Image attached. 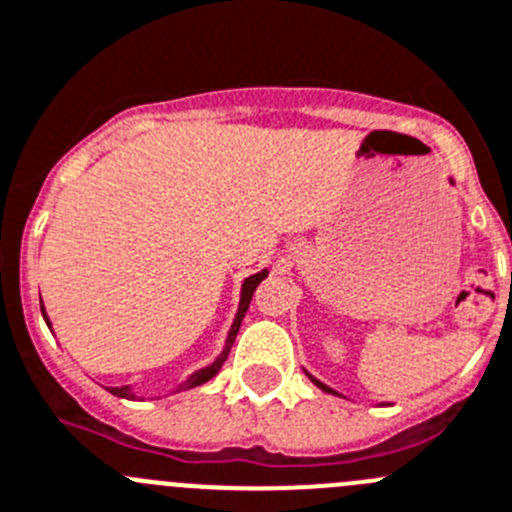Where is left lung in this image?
Listing matches in <instances>:
<instances>
[{"mask_svg": "<svg viewBox=\"0 0 512 512\" xmlns=\"http://www.w3.org/2000/svg\"><path fill=\"white\" fill-rule=\"evenodd\" d=\"M306 377H309V379H311V382H314V384H316V387H319V389H324V392H329V394H337V392H334V389H332V387H326V384H324V382H319V379H316V377H311V374H309V372H306Z\"/></svg>", "mask_w": 512, "mask_h": 512, "instance_id": "1", "label": "left lung"}]
</instances>
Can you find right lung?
I'll return each mask as SVG.
<instances>
[{
  "label": "right lung",
  "mask_w": 512,
  "mask_h": 512,
  "mask_svg": "<svg viewBox=\"0 0 512 512\" xmlns=\"http://www.w3.org/2000/svg\"><path fill=\"white\" fill-rule=\"evenodd\" d=\"M266 276H269V271H259V274H253V276H248L246 281H243L241 284V301H238V311H236V319H233V324H231V332H228V339H226V347H223V352L218 354L216 357V362L213 364H208V367H203V369H198V372H193L191 377L186 379V382L183 384H178V389H175V392H180V389H193V387H198V384H203V382H208V379H213L218 374V369L223 367V362H226V357H228V352H231V347H233V339H236V334H238V329H241V321H243V316H246V309H248V304H251V296H253V291H256V286L261 284V281L266 279ZM42 316H45V321L47 324H50V319H47V311L42 309ZM110 392L115 394V397H125V399H135V392L130 387H110Z\"/></svg>",
  "instance_id": "obj_1"
}]
</instances>
